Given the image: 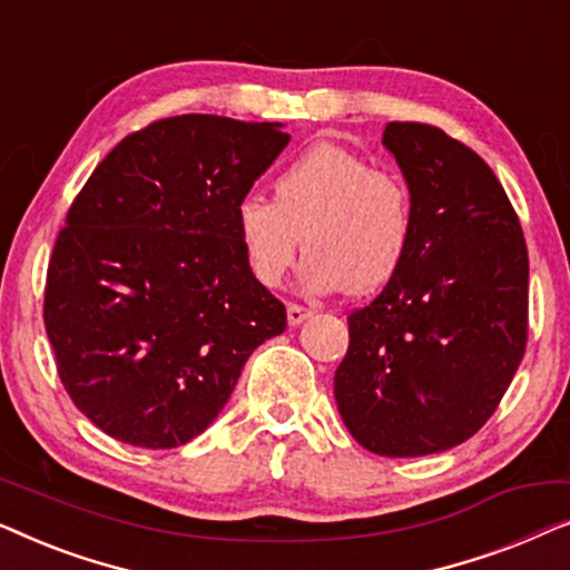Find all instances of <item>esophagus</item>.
Returning <instances> with one entry per match:
<instances>
[{
  "instance_id": "obj_1",
  "label": "esophagus",
  "mask_w": 570,
  "mask_h": 570,
  "mask_svg": "<svg viewBox=\"0 0 570 570\" xmlns=\"http://www.w3.org/2000/svg\"><path fill=\"white\" fill-rule=\"evenodd\" d=\"M311 316H314V311L306 308V306H298V303H291V306H287V324H291V326H298Z\"/></svg>"
}]
</instances>
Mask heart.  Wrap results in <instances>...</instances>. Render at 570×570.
<instances>
[{"mask_svg": "<svg viewBox=\"0 0 570 570\" xmlns=\"http://www.w3.org/2000/svg\"><path fill=\"white\" fill-rule=\"evenodd\" d=\"M236 233L262 285L283 283L308 248L301 283L311 293H373L402 267L412 238V202L400 176L342 145L318 142L275 181V199L248 194Z\"/></svg>", "mask_w": 570, "mask_h": 570, "instance_id": "heart-1", "label": "heart"}]
</instances>
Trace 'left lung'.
I'll list each match as a JSON object with an SVG mask.
<instances>
[{"mask_svg":"<svg viewBox=\"0 0 570 570\" xmlns=\"http://www.w3.org/2000/svg\"><path fill=\"white\" fill-rule=\"evenodd\" d=\"M412 238L402 267L347 316L334 373L342 423L379 456L439 454L472 439L527 347L529 256L519 217L478 153L431 124L392 121Z\"/></svg>","mask_w":570,"mask_h":570,"instance_id":"obj_1","label":"left lung"}]
</instances>
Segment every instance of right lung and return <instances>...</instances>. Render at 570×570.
I'll list each match as a JSON object with an SVG mask.
<instances>
[{
  "mask_svg": "<svg viewBox=\"0 0 570 570\" xmlns=\"http://www.w3.org/2000/svg\"><path fill=\"white\" fill-rule=\"evenodd\" d=\"M291 135L184 114L124 137L67 213L43 322L67 394L116 441L176 449L230 400L285 306L240 248L236 207Z\"/></svg>",
  "mask_w": 570,
  "mask_h": 570,
  "instance_id": "add662e5",
  "label": "right lung"
}]
</instances>
